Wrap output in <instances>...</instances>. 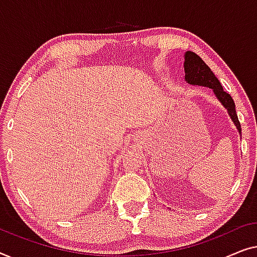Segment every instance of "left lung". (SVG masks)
<instances>
[{"instance_id": "8db88e82", "label": "left lung", "mask_w": 257, "mask_h": 257, "mask_svg": "<svg viewBox=\"0 0 257 257\" xmlns=\"http://www.w3.org/2000/svg\"><path fill=\"white\" fill-rule=\"evenodd\" d=\"M184 59H185L184 60L185 81L189 85L204 86V87L211 88L216 99L227 109V113H228L229 117L232 118L233 123L235 124L238 134H241V124L238 122L234 100L228 93L223 91L221 84H220L218 78L211 71V68L194 52L186 51L185 55H184Z\"/></svg>"}]
</instances>
